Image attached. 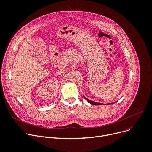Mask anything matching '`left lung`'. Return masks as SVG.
Instances as JSON below:
<instances>
[{
    "instance_id": "left-lung-1",
    "label": "left lung",
    "mask_w": 152,
    "mask_h": 152,
    "mask_svg": "<svg viewBox=\"0 0 152 152\" xmlns=\"http://www.w3.org/2000/svg\"><path fill=\"white\" fill-rule=\"evenodd\" d=\"M83 97L87 101V102L90 103V104H93V105H104V104H103V103H97V102H93V101H91V100H90V99H88V98H87L86 97H85L84 96H83ZM115 102H114V103H108V104H114V103H115Z\"/></svg>"
}]
</instances>
